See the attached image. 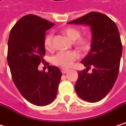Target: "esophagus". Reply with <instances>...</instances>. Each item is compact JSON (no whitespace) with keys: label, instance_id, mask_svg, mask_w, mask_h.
Listing matches in <instances>:
<instances>
[{"label":"esophagus","instance_id":"obj_1","mask_svg":"<svg viewBox=\"0 0 126 126\" xmlns=\"http://www.w3.org/2000/svg\"><path fill=\"white\" fill-rule=\"evenodd\" d=\"M61 72H62V73H63V74H66V73H67V72H68V69H61Z\"/></svg>","mask_w":126,"mask_h":126}]
</instances>
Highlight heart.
<instances>
[{
    "instance_id": "b5f03b06",
    "label": "heart",
    "mask_w": 126,
    "mask_h": 126,
    "mask_svg": "<svg viewBox=\"0 0 126 126\" xmlns=\"http://www.w3.org/2000/svg\"><path fill=\"white\" fill-rule=\"evenodd\" d=\"M63 33L66 34L71 40L75 42V46L80 49L81 51H86L89 48L90 43L88 39L85 37H80V32L79 29L74 27H67L63 29ZM52 40H53V34L48 33L46 35L43 41L44 47L46 50L50 51L52 49ZM79 57V54L75 51H60L51 57V63L61 68H69L71 67L74 62Z\"/></svg>"
}]
</instances>
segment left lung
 Wrapping results in <instances>:
<instances>
[{
	"mask_svg": "<svg viewBox=\"0 0 126 126\" xmlns=\"http://www.w3.org/2000/svg\"><path fill=\"white\" fill-rule=\"evenodd\" d=\"M68 23L91 28V49L81 61L86 69L78 72L75 90L82 100L98 102L109 94L118 76L123 46L117 26L107 15L96 12ZM91 67L93 72L89 74L88 70Z\"/></svg>",
	"mask_w": 126,
	"mask_h": 126,
	"instance_id": "left-lung-1",
	"label": "left lung"
}]
</instances>
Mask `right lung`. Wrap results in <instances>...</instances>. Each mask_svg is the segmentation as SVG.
<instances>
[{"mask_svg":"<svg viewBox=\"0 0 126 126\" xmlns=\"http://www.w3.org/2000/svg\"><path fill=\"white\" fill-rule=\"evenodd\" d=\"M54 24L34 15L21 17L10 31L7 61L17 89L29 103L44 106L56 97L62 76L57 66H48V72L39 71L46 53V31Z\"/></svg>","mask_w":126,"mask_h":126,"instance_id":"right-lung-1","label":"right lung"}]
</instances>
